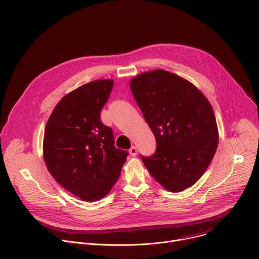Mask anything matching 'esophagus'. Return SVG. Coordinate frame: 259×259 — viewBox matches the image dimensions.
<instances>
[{
  "label": "esophagus",
  "instance_id": "obj_1",
  "mask_svg": "<svg viewBox=\"0 0 259 259\" xmlns=\"http://www.w3.org/2000/svg\"><path fill=\"white\" fill-rule=\"evenodd\" d=\"M129 153H130V155L132 157H135L137 155V149H136L135 146H131V149L129 150Z\"/></svg>",
  "mask_w": 259,
  "mask_h": 259
}]
</instances>
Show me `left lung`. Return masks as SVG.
<instances>
[{
	"label": "left lung",
	"instance_id": "8db88e82",
	"mask_svg": "<svg viewBox=\"0 0 259 259\" xmlns=\"http://www.w3.org/2000/svg\"><path fill=\"white\" fill-rule=\"evenodd\" d=\"M130 88L157 140L156 154L141 157L144 166L169 192L193 187L218 145L211 103L193 83L165 69L139 73Z\"/></svg>",
	"mask_w": 259,
	"mask_h": 259
}]
</instances>
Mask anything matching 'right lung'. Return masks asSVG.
I'll return each mask as SVG.
<instances>
[{
  "mask_svg": "<svg viewBox=\"0 0 259 259\" xmlns=\"http://www.w3.org/2000/svg\"><path fill=\"white\" fill-rule=\"evenodd\" d=\"M114 81L96 80L63 96L45 127L43 157L48 171L82 201L105 197L120 177L128 153L114 145L100 112Z\"/></svg>",
  "mask_w": 259,
  "mask_h": 259,
  "instance_id": "right-lung-1",
  "label": "right lung"
}]
</instances>
